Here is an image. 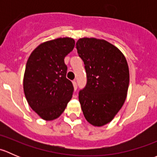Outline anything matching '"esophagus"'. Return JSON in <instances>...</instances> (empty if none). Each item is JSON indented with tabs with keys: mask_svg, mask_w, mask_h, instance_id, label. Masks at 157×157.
Instances as JSON below:
<instances>
[{
	"mask_svg": "<svg viewBox=\"0 0 157 157\" xmlns=\"http://www.w3.org/2000/svg\"><path fill=\"white\" fill-rule=\"evenodd\" d=\"M73 85H74V90H77V81L76 80H74L73 81Z\"/></svg>",
	"mask_w": 157,
	"mask_h": 157,
	"instance_id": "esophagus-1",
	"label": "esophagus"
}]
</instances>
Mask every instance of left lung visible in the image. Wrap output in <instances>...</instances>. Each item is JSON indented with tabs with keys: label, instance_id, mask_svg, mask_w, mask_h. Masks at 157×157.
<instances>
[{
	"label": "left lung",
	"instance_id": "obj_1",
	"mask_svg": "<svg viewBox=\"0 0 157 157\" xmlns=\"http://www.w3.org/2000/svg\"><path fill=\"white\" fill-rule=\"evenodd\" d=\"M85 64L86 85L79 101L89 123L101 127L110 122L125 101L129 69L125 57L104 39L82 38L76 43Z\"/></svg>",
	"mask_w": 157,
	"mask_h": 157
}]
</instances>
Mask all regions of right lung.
Returning a JSON list of instances; mask_svg holds the SVG:
<instances>
[{"mask_svg":"<svg viewBox=\"0 0 157 157\" xmlns=\"http://www.w3.org/2000/svg\"><path fill=\"white\" fill-rule=\"evenodd\" d=\"M74 45L72 38H58L40 44L28 58L23 77L25 96L42 119L58 118L72 98L74 86L66 77L64 58Z\"/></svg>","mask_w":157,"mask_h":157,"instance_id":"add662e5","label":"right lung"}]
</instances>
